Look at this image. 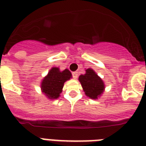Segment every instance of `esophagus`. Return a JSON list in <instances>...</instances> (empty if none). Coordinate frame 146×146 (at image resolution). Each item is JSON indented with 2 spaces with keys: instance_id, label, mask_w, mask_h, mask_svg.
<instances>
[{
  "instance_id": "esophagus-1",
  "label": "esophagus",
  "mask_w": 146,
  "mask_h": 146,
  "mask_svg": "<svg viewBox=\"0 0 146 146\" xmlns=\"http://www.w3.org/2000/svg\"><path fill=\"white\" fill-rule=\"evenodd\" d=\"M72 74H73V77L74 78V79H77V77H78V73H77V72H73Z\"/></svg>"
}]
</instances>
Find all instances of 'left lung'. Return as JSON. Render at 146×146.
<instances>
[{"instance_id":"8db88e82","label":"left lung","mask_w":146,"mask_h":146,"mask_svg":"<svg viewBox=\"0 0 146 146\" xmlns=\"http://www.w3.org/2000/svg\"><path fill=\"white\" fill-rule=\"evenodd\" d=\"M79 81L87 97L91 99H98L105 89L104 81L92 68L86 70V73L79 76Z\"/></svg>"}]
</instances>
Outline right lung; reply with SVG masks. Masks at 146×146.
<instances>
[{"mask_svg":"<svg viewBox=\"0 0 146 146\" xmlns=\"http://www.w3.org/2000/svg\"><path fill=\"white\" fill-rule=\"evenodd\" d=\"M72 78V73L68 69L60 70L54 66L48 71L41 82V90L48 99H57L63 91L64 82Z\"/></svg>","mask_w":146,"mask_h":146,"instance_id":"1","label":"right lung"}]
</instances>
